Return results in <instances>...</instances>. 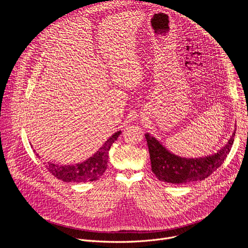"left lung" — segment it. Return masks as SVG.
I'll use <instances>...</instances> for the list:
<instances>
[{
    "label": "left lung",
    "instance_id": "1",
    "mask_svg": "<svg viewBox=\"0 0 248 248\" xmlns=\"http://www.w3.org/2000/svg\"><path fill=\"white\" fill-rule=\"evenodd\" d=\"M233 131L228 143L217 153L202 158H182L170 153L149 133L145 134L151 160L152 171L158 180L182 185L203 181L221 167L233 144Z\"/></svg>",
    "mask_w": 248,
    "mask_h": 248
}]
</instances>
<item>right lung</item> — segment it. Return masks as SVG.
<instances>
[{
  "label": "right lung",
  "instance_id": "right-lung-1",
  "mask_svg": "<svg viewBox=\"0 0 248 248\" xmlns=\"http://www.w3.org/2000/svg\"><path fill=\"white\" fill-rule=\"evenodd\" d=\"M121 133V130L114 133L92 157L84 162L66 166L45 162L44 165L57 179L65 183H88L96 181L107 169L109 150Z\"/></svg>",
  "mask_w": 248,
  "mask_h": 248
}]
</instances>
